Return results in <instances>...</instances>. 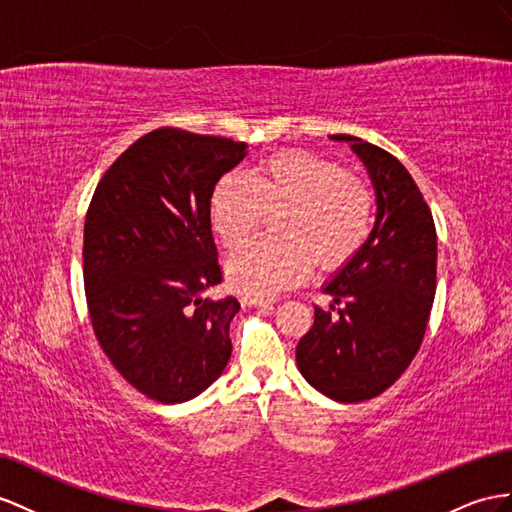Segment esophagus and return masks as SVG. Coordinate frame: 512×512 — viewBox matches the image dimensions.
Segmentation results:
<instances>
[{"label":"esophagus","instance_id":"34e87169","mask_svg":"<svg viewBox=\"0 0 512 512\" xmlns=\"http://www.w3.org/2000/svg\"><path fill=\"white\" fill-rule=\"evenodd\" d=\"M244 300H246L248 305H253V307H257L259 311H264V313H270V311L274 309V300L257 298V296H244Z\"/></svg>","mask_w":512,"mask_h":512}]
</instances>
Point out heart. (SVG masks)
<instances>
[{
  "mask_svg": "<svg viewBox=\"0 0 512 512\" xmlns=\"http://www.w3.org/2000/svg\"><path fill=\"white\" fill-rule=\"evenodd\" d=\"M277 218L283 238H259L235 251L227 264L231 283L246 296H274L305 279L318 261L337 268L368 242L376 196L368 181L307 151H281L259 160L244 177L218 181L209 214L220 242L238 248Z\"/></svg>",
  "mask_w": 512,
  "mask_h": 512,
  "instance_id": "b5f03b06",
  "label": "heart"
}]
</instances>
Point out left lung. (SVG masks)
<instances>
[{
  "instance_id": "8db88e82",
  "label": "left lung",
  "mask_w": 512,
  "mask_h": 512,
  "mask_svg": "<svg viewBox=\"0 0 512 512\" xmlns=\"http://www.w3.org/2000/svg\"><path fill=\"white\" fill-rule=\"evenodd\" d=\"M331 140L350 142L368 168L376 222L361 251L322 287L333 298L331 311L316 307L296 363L324 396L363 402L396 383L422 346L437 290V231L422 192L396 157L355 136Z\"/></svg>"
}]
</instances>
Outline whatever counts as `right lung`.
I'll return each instance as SVG.
<instances>
[{
  "label": "right lung",
  "mask_w": 512,
  "mask_h": 512,
  "mask_svg": "<svg viewBox=\"0 0 512 512\" xmlns=\"http://www.w3.org/2000/svg\"><path fill=\"white\" fill-rule=\"evenodd\" d=\"M246 142L160 127L121 153L90 201L84 287L93 331L125 381L177 404L212 385L231 357L238 298L222 281L209 201Z\"/></svg>",
  "instance_id": "1"
}]
</instances>
